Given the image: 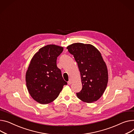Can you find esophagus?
Instances as JSON below:
<instances>
[{"mask_svg":"<svg viewBox=\"0 0 134 134\" xmlns=\"http://www.w3.org/2000/svg\"><path fill=\"white\" fill-rule=\"evenodd\" d=\"M68 84L69 85H71L72 84V80H71V79H70V78L69 79V81L68 82Z\"/></svg>","mask_w":134,"mask_h":134,"instance_id":"1","label":"esophagus"}]
</instances>
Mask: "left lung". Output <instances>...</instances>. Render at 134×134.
<instances>
[{
  "label": "left lung",
  "instance_id": "8db88e82",
  "mask_svg": "<svg viewBox=\"0 0 134 134\" xmlns=\"http://www.w3.org/2000/svg\"><path fill=\"white\" fill-rule=\"evenodd\" d=\"M66 48L74 55L80 74L83 87L77 97L86 103L97 101L104 94L108 80L107 67L101 53L91 44L75 43Z\"/></svg>",
  "mask_w": 134,
  "mask_h": 134
}]
</instances>
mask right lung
I'll list each match as a JSON object with an SVG mask.
<instances>
[{"mask_svg":"<svg viewBox=\"0 0 134 134\" xmlns=\"http://www.w3.org/2000/svg\"><path fill=\"white\" fill-rule=\"evenodd\" d=\"M63 50V47L48 44L41 48L30 60L26 73V86L30 96L39 104L54 101L67 84L56 65Z\"/></svg>","mask_w":134,"mask_h":134,"instance_id":"right-lung-1","label":"right lung"}]
</instances>
